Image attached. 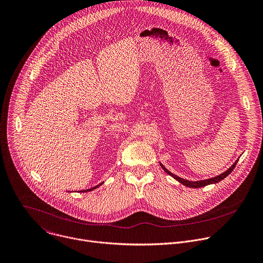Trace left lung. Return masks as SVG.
I'll return each instance as SVG.
<instances>
[{
  "instance_id": "1",
  "label": "left lung",
  "mask_w": 263,
  "mask_h": 263,
  "mask_svg": "<svg viewBox=\"0 0 263 263\" xmlns=\"http://www.w3.org/2000/svg\"><path fill=\"white\" fill-rule=\"evenodd\" d=\"M236 163H237V161H236L228 170H226L225 172H223L222 174H220V176H218V177H216V178H213V179H210V180L199 181V182H190V181L184 180V179H182V178H179V177H177V176H174V174H172L170 171H168L162 164H161V166H162V168L164 169V171H165L166 173L170 174V176H171L173 179H176L177 181H179V182L182 183L183 185H185V186H187V187H190V188H201V187H204V186H208V185H211V184H216V183L222 181L223 179H225V178L228 176V174L231 173V171L234 169Z\"/></svg>"
}]
</instances>
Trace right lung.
Returning a JSON list of instances; mask_svg holds the SVG:
<instances>
[{
	"label": "right lung",
	"instance_id": "obj_1",
	"mask_svg": "<svg viewBox=\"0 0 263 263\" xmlns=\"http://www.w3.org/2000/svg\"><path fill=\"white\" fill-rule=\"evenodd\" d=\"M100 185H101V184H99V185H97V186H95V187H93V188H91V189H87V190H82V191H80V192H89V191H93V190H95L96 188H98Z\"/></svg>",
	"mask_w": 263,
	"mask_h": 263
}]
</instances>
